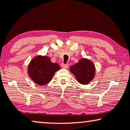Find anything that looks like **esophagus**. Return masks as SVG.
<instances>
[{
	"label": "esophagus",
	"mask_w": 130,
	"mask_h": 130,
	"mask_svg": "<svg viewBox=\"0 0 130 130\" xmlns=\"http://www.w3.org/2000/svg\"><path fill=\"white\" fill-rule=\"evenodd\" d=\"M61 67L63 68H68L69 67V65L68 64H65V63H61Z\"/></svg>",
	"instance_id": "esophagus-1"
}]
</instances>
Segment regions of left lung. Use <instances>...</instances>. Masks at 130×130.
<instances>
[{"label": "left lung", "mask_w": 130, "mask_h": 130, "mask_svg": "<svg viewBox=\"0 0 130 130\" xmlns=\"http://www.w3.org/2000/svg\"><path fill=\"white\" fill-rule=\"evenodd\" d=\"M70 71L76 76L78 82L82 84H88L91 82L93 79L95 72L93 63L84 58L71 66Z\"/></svg>", "instance_id": "left-lung-1"}]
</instances>
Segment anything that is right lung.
<instances>
[{"mask_svg": "<svg viewBox=\"0 0 130 130\" xmlns=\"http://www.w3.org/2000/svg\"><path fill=\"white\" fill-rule=\"evenodd\" d=\"M59 68V65L51 62L48 57L38 56L30 62L28 73L36 83L45 85L51 81L54 73Z\"/></svg>", "mask_w": 130, "mask_h": 130, "instance_id": "1", "label": "right lung"}]
</instances>
